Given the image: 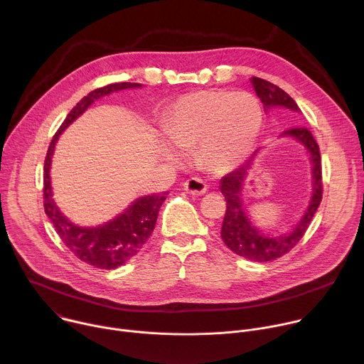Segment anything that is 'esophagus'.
Here are the masks:
<instances>
[{"instance_id": "34e87169", "label": "esophagus", "mask_w": 364, "mask_h": 364, "mask_svg": "<svg viewBox=\"0 0 364 364\" xmlns=\"http://www.w3.org/2000/svg\"><path fill=\"white\" fill-rule=\"evenodd\" d=\"M183 187H184V190H186L187 193H190L191 196H201V194H204L205 190H207L205 183H204L201 178H197V177H191V178L186 180L184 184H183Z\"/></svg>"}]
</instances>
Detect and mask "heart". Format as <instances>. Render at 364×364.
Masks as SVG:
<instances>
[{
    "mask_svg": "<svg viewBox=\"0 0 364 364\" xmlns=\"http://www.w3.org/2000/svg\"><path fill=\"white\" fill-rule=\"evenodd\" d=\"M262 127V111L249 93L205 90L178 100L167 134L174 145L170 157H181L182 149L197 147V160L215 171L242 161L255 145Z\"/></svg>",
    "mask_w": 364,
    "mask_h": 364,
    "instance_id": "1",
    "label": "heart"
}]
</instances>
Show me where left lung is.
<instances>
[{
    "instance_id": "8db88e82",
    "label": "left lung",
    "mask_w": 364,
    "mask_h": 364,
    "mask_svg": "<svg viewBox=\"0 0 364 364\" xmlns=\"http://www.w3.org/2000/svg\"><path fill=\"white\" fill-rule=\"evenodd\" d=\"M250 83L257 95L262 100L267 109L269 108H282L284 111L295 115L299 114L301 109L295 103V100L277 85L264 80L261 77H250ZM282 135H289L298 139L311 154V161H313V178H314V191L311 197V203L308 209L296 225V228L284 236L279 237H267L257 229H255L249 219L246 218L243 203H242V186L246 176V171L250 166L247 161L242 164L236 170L230 171L222 178L220 190L226 200V215L222 225V239L225 245L233 250L236 255L243 256L255 262H269L287 255L305 235L311 220H313L318 205L323 198V173H321V155L317 141L313 134L302 125L291 127L282 132Z\"/></svg>"
}]
</instances>
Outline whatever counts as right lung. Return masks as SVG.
Segmentation results:
<instances>
[{"instance_id":"1","label":"right lung","mask_w":364,"mask_h":364,"mask_svg":"<svg viewBox=\"0 0 364 364\" xmlns=\"http://www.w3.org/2000/svg\"><path fill=\"white\" fill-rule=\"evenodd\" d=\"M138 86L141 85L131 82L111 83L95 89L87 96L82 97V100L76 103V107L69 112L58 132L53 135L44 160L43 205L46 215L48 216L51 223H53L58 235L60 236L62 242L69 247V250L76 257H79L82 262H86L100 269H115L124 265L128 259L138 253V250L148 240L155 228L159 210L167 198V193L151 194L135 200L122 215L103 226L79 228L69 222L60 213L53 198H51L48 176L51 155H53L56 141L62 131L68 128L79 115H82L89 108V105L95 102V99H99L103 95H108L111 92Z\"/></svg>"}]
</instances>
